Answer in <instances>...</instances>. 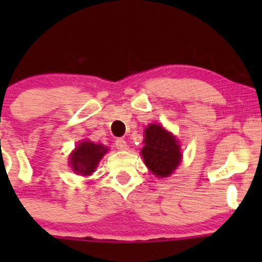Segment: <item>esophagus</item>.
<instances>
[{
  "mask_svg": "<svg viewBox=\"0 0 262 262\" xmlns=\"http://www.w3.org/2000/svg\"><path fill=\"white\" fill-rule=\"evenodd\" d=\"M115 147L118 148V149H126V142L124 141L123 138H118L115 141Z\"/></svg>",
  "mask_w": 262,
  "mask_h": 262,
  "instance_id": "obj_1",
  "label": "esophagus"
}]
</instances>
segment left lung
<instances>
[{"mask_svg": "<svg viewBox=\"0 0 262 262\" xmlns=\"http://www.w3.org/2000/svg\"><path fill=\"white\" fill-rule=\"evenodd\" d=\"M142 156L146 166L160 178L172 173L181 160L180 146L175 137L158 124H150L144 130Z\"/></svg>", "mask_w": 262, "mask_h": 262, "instance_id": "8db88e82", "label": "left lung"}]
</instances>
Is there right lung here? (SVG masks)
<instances>
[{
  "label": "right lung",
  "mask_w": 262,
  "mask_h": 262,
  "mask_svg": "<svg viewBox=\"0 0 262 262\" xmlns=\"http://www.w3.org/2000/svg\"><path fill=\"white\" fill-rule=\"evenodd\" d=\"M107 148L92 142H81L75 152L71 155V165L77 173L91 175L96 168L97 163L106 153Z\"/></svg>",
  "instance_id": "obj_1"
}]
</instances>
